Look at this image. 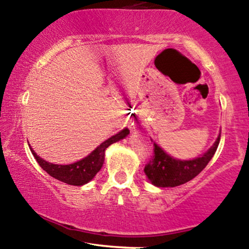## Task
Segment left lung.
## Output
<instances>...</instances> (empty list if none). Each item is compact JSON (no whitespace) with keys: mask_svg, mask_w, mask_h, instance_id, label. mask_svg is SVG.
Returning a JSON list of instances; mask_svg holds the SVG:
<instances>
[{"mask_svg":"<svg viewBox=\"0 0 249 249\" xmlns=\"http://www.w3.org/2000/svg\"><path fill=\"white\" fill-rule=\"evenodd\" d=\"M220 142V135L207 152L194 160H178L154 144V155L144 167V173L156 187H177L188 182L202 172L212 160Z\"/></svg>","mask_w":249,"mask_h":249,"instance_id":"left-lung-1","label":"left lung"}]
</instances>
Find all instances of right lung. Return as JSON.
<instances>
[{
	"label": "right lung",
	"instance_id": "add662e5",
	"mask_svg": "<svg viewBox=\"0 0 249 249\" xmlns=\"http://www.w3.org/2000/svg\"><path fill=\"white\" fill-rule=\"evenodd\" d=\"M128 134H129V129L124 128V130L119 132L116 135L111 136V138L106 140L105 142H102L87 158L82 159V160L77 162H74L71 164L50 163V162H47L43 159H41L40 156H37V154L33 150L32 147H30V150H32L36 161L42 167V169L46 170L50 177L56 178L58 181H62L64 183H68V185L82 186L86 185L90 180H93V178L101 169L103 161H105V150L110 144L124 139Z\"/></svg>",
	"mask_w": 249,
	"mask_h": 249
}]
</instances>
